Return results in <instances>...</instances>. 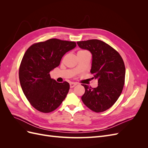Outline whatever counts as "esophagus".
I'll return each instance as SVG.
<instances>
[{
  "label": "esophagus",
  "mask_w": 148,
  "mask_h": 148,
  "mask_svg": "<svg viewBox=\"0 0 148 148\" xmlns=\"http://www.w3.org/2000/svg\"><path fill=\"white\" fill-rule=\"evenodd\" d=\"M77 84V83H73V82H71V83H70V88H73L74 86H75Z\"/></svg>",
  "instance_id": "obj_1"
}]
</instances>
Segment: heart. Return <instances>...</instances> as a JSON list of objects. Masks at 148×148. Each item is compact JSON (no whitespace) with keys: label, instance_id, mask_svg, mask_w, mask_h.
Segmentation results:
<instances>
[{"label":"heart","instance_id":"1","mask_svg":"<svg viewBox=\"0 0 148 148\" xmlns=\"http://www.w3.org/2000/svg\"><path fill=\"white\" fill-rule=\"evenodd\" d=\"M87 52L86 51H84V50H81V51H79L78 52V53H77V54H79V53H85V52Z\"/></svg>","mask_w":148,"mask_h":148}]
</instances>
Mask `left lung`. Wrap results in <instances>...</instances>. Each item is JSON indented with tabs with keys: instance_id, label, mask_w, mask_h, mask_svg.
<instances>
[{
	"instance_id": "8db88e82",
	"label": "left lung",
	"mask_w": 148,
	"mask_h": 148,
	"mask_svg": "<svg viewBox=\"0 0 148 148\" xmlns=\"http://www.w3.org/2000/svg\"><path fill=\"white\" fill-rule=\"evenodd\" d=\"M78 46L89 51L92 55L91 73L97 79L98 86L85 88L82 100L95 112L109 109L117 101L125 83V66L119 53L109 44L98 39L78 41Z\"/></svg>"
}]
</instances>
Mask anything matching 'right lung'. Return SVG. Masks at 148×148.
<instances>
[{
  "label": "right lung",
  "instance_id": "add662e5",
  "mask_svg": "<svg viewBox=\"0 0 148 148\" xmlns=\"http://www.w3.org/2000/svg\"><path fill=\"white\" fill-rule=\"evenodd\" d=\"M76 46L74 41L53 38L33 44L25 53L19 68L20 84L30 104L41 112L56 110L68 94L69 83L57 82L50 71Z\"/></svg>",
  "mask_w": 148,
  "mask_h": 148
}]
</instances>
